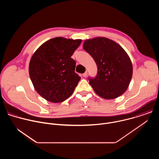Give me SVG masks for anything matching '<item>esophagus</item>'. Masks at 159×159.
I'll list each match as a JSON object with an SVG mask.
<instances>
[{
	"mask_svg": "<svg viewBox=\"0 0 159 159\" xmlns=\"http://www.w3.org/2000/svg\"><path fill=\"white\" fill-rule=\"evenodd\" d=\"M83 75V77H86L87 76V72H85V73H84V74H83V75Z\"/></svg>",
	"mask_w": 159,
	"mask_h": 159,
	"instance_id": "esophagus-1",
	"label": "esophagus"
}]
</instances>
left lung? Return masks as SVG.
<instances>
[{"label":"left lung","mask_w":159,"mask_h":159,"mask_svg":"<svg viewBox=\"0 0 159 159\" xmlns=\"http://www.w3.org/2000/svg\"><path fill=\"white\" fill-rule=\"evenodd\" d=\"M83 48L98 66L96 77H89L95 93L106 99L121 96L128 89L133 74L132 63L125 50L115 41L104 37L85 40Z\"/></svg>","instance_id":"1"}]
</instances>
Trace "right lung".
<instances>
[{
    "label": "right lung",
    "instance_id": "right-lung-1",
    "mask_svg": "<svg viewBox=\"0 0 159 159\" xmlns=\"http://www.w3.org/2000/svg\"><path fill=\"white\" fill-rule=\"evenodd\" d=\"M81 39L52 38L38 48L32 56L29 73L37 93L52 102H63L74 93L80 77L75 72L71 58Z\"/></svg>",
    "mask_w": 159,
    "mask_h": 159
}]
</instances>
